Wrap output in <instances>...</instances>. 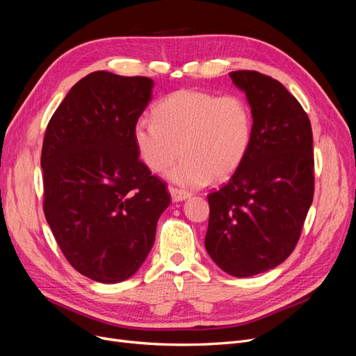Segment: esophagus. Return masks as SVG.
<instances>
[{
    "label": "esophagus",
    "mask_w": 356,
    "mask_h": 356,
    "mask_svg": "<svg viewBox=\"0 0 356 356\" xmlns=\"http://www.w3.org/2000/svg\"><path fill=\"white\" fill-rule=\"evenodd\" d=\"M169 191H170V197H172V202H182V200H187V199H190V193H187V191H184V190H178V188H174V187H170L169 188Z\"/></svg>",
    "instance_id": "1"
}]
</instances>
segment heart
Listing matches in <instances>:
<instances>
[{"label": "heart", "mask_w": 356, "mask_h": 356, "mask_svg": "<svg viewBox=\"0 0 356 356\" xmlns=\"http://www.w3.org/2000/svg\"><path fill=\"white\" fill-rule=\"evenodd\" d=\"M153 118H141L134 127L136 153L149 170L161 172L181 148L184 157L166 178L182 187L199 188L212 178H229L251 148L252 113L238 95L181 89L154 106Z\"/></svg>", "instance_id": "b5f03b06"}]
</instances>
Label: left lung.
<instances>
[{
  "mask_svg": "<svg viewBox=\"0 0 356 356\" xmlns=\"http://www.w3.org/2000/svg\"><path fill=\"white\" fill-rule=\"evenodd\" d=\"M251 106L254 134L243 163L208 195L204 248L221 270L248 277L294 251L314 200V138L303 106L284 84L257 71H233Z\"/></svg>",
  "mask_w": 356,
  "mask_h": 356,
  "instance_id": "1",
  "label": "left lung"
}]
</instances>
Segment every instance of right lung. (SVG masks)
<instances>
[{"instance_id": "right-lung-1", "label": "right lung", "mask_w": 356, "mask_h": 356, "mask_svg": "<svg viewBox=\"0 0 356 356\" xmlns=\"http://www.w3.org/2000/svg\"><path fill=\"white\" fill-rule=\"evenodd\" d=\"M153 86L148 77L92 72L72 86L46 129V220L70 264L101 284L136 273L170 203L132 136Z\"/></svg>"}]
</instances>
